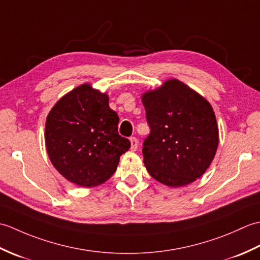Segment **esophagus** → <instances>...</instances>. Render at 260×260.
Here are the masks:
<instances>
[{
    "instance_id": "1",
    "label": "esophagus",
    "mask_w": 260,
    "mask_h": 260,
    "mask_svg": "<svg viewBox=\"0 0 260 260\" xmlns=\"http://www.w3.org/2000/svg\"><path fill=\"white\" fill-rule=\"evenodd\" d=\"M129 142H131V150L132 151H136L137 150V146H139V141H137L136 137H131Z\"/></svg>"
}]
</instances>
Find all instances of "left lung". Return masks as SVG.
<instances>
[{
    "instance_id": "8db88e82",
    "label": "left lung",
    "mask_w": 260,
    "mask_h": 260,
    "mask_svg": "<svg viewBox=\"0 0 260 260\" xmlns=\"http://www.w3.org/2000/svg\"><path fill=\"white\" fill-rule=\"evenodd\" d=\"M151 133L143 156L152 178L168 186H183L206 172L219 143L211 105L178 79L143 93Z\"/></svg>"
}]
</instances>
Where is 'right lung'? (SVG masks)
Returning a JSON list of instances; mask_svg holds the SVG:
<instances>
[{
    "label": "right lung",
    "instance_id": "obj_1",
    "mask_svg": "<svg viewBox=\"0 0 260 260\" xmlns=\"http://www.w3.org/2000/svg\"><path fill=\"white\" fill-rule=\"evenodd\" d=\"M107 93L84 84L66 93L46 120V147L58 172L73 183L92 187L112 176L131 142L118 134V115Z\"/></svg>",
    "mask_w": 260,
    "mask_h": 260
}]
</instances>
